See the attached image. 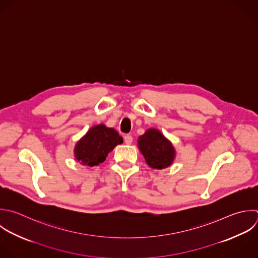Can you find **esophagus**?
<instances>
[{"label": "esophagus", "mask_w": 258, "mask_h": 258, "mask_svg": "<svg viewBox=\"0 0 258 258\" xmlns=\"http://www.w3.org/2000/svg\"><path fill=\"white\" fill-rule=\"evenodd\" d=\"M124 141H125L126 144L130 145V144L133 142V137H132L131 135H126V136L124 137Z\"/></svg>", "instance_id": "1"}]
</instances>
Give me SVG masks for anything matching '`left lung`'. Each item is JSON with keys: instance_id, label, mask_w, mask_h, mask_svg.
I'll list each match as a JSON object with an SVG mask.
<instances>
[{"instance_id": "left-lung-1", "label": "left lung", "mask_w": 258, "mask_h": 258, "mask_svg": "<svg viewBox=\"0 0 258 258\" xmlns=\"http://www.w3.org/2000/svg\"><path fill=\"white\" fill-rule=\"evenodd\" d=\"M138 147L146 163L155 169L168 167L175 157V150L171 142L160 131L151 128L138 138Z\"/></svg>"}]
</instances>
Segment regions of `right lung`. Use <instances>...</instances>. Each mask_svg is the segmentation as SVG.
I'll return each instance as SVG.
<instances>
[{
	"label": "right lung",
	"mask_w": 258,
	"mask_h": 258,
	"mask_svg": "<svg viewBox=\"0 0 258 258\" xmlns=\"http://www.w3.org/2000/svg\"><path fill=\"white\" fill-rule=\"evenodd\" d=\"M122 143L123 138L114 128L100 124L92 127L76 144L75 157L84 165L96 166L104 162L109 152Z\"/></svg>",
	"instance_id": "1"
}]
</instances>
